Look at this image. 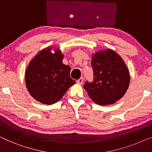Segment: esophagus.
Here are the masks:
<instances>
[{
    "label": "esophagus",
    "instance_id": "34e87169",
    "mask_svg": "<svg viewBox=\"0 0 152 152\" xmlns=\"http://www.w3.org/2000/svg\"><path fill=\"white\" fill-rule=\"evenodd\" d=\"M83 80H84V79H83V77H81V78H80L78 80H77V83L79 85H82L83 83Z\"/></svg>",
    "mask_w": 152,
    "mask_h": 152
}]
</instances>
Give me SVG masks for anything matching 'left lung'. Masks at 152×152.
I'll use <instances>...</instances> for the list:
<instances>
[{
  "label": "left lung",
  "mask_w": 152,
  "mask_h": 152,
  "mask_svg": "<svg viewBox=\"0 0 152 152\" xmlns=\"http://www.w3.org/2000/svg\"><path fill=\"white\" fill-rule=\"evenodd\" d=\"M94 80L84 88L92 100L100 105L113 104L121 98L129 87L127 66L118 54L107 50L94 54L91 61Z\"/></svg>",
  "instance_id": "8db88e82"
}]
</instances>
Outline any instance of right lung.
<instances>
[{"label": "right lung", "instance_id": "right-lung-1", "mask_svg": "<svg viewBox=\"0 0 152 152\" xmlns=\"http://www.w3.org/2000/svg\"><path fill=\"white\" fill-rule=\"evenodd\" d=\"M42 50L31 60L25 73L26 87L38 102L52 104L59 100L76 81L70 78L69 66L63 63L59 50Z\"/></svg>", "mask_w": 152, "mask_h": 152}]
</instances>
